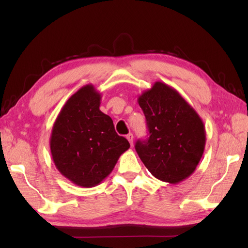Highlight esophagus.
<instances>
[{"label":"esophagus","mask_w":248,"mask_h":248,"mask_svg":"<svg viewBox=\"0 0 248 248\" xmlns=\"http://www.w3.org/2000/svg\"><path fill=\"white\" fill-rule=\"evenodd\" d=\"M133 139H134V136H133L132 133H129V134L127 135V140H129V143H130L131 146H133Z\"/></svg>","instance_id":"34e87169"}]
</instances>
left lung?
<instances>
[{
    "label": "left lung",
    "instance_id": "1",
    "mask_svg": "<svg viewBox=\"0 0 248 248\" xmlns=\"http://www.w3.org/2000/svg\"><path fill=\"white\" fill-rule=\"evenodd\" d=\"M145 114L149 138L135 149L152 176L176 184L196 170L205 145L202 118L175 88L155 82L138 99Z\"/></svg>",
    "mask_w": 248,
    "mask_h": 248
}]
</instances>
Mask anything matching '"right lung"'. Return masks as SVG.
<instances>
[{
	"label": "right lung",
	"instance_id": "add662e5",
	"mask_svg": "<svg viewBox=\"0 0 248 248\" xmlns=\"http://www.w3.org/2000/svg\"><path fill=\"white\" fill-rule=\"evenodd\" d=\"M101 94L92 84L67 100L52 128V159L62 176L83 187L107 178L129 141L116 133L112 118L100 110Z\"/></svg>",
	"mask_w": 248,
	"mask_h": 248
}]
</instances>
